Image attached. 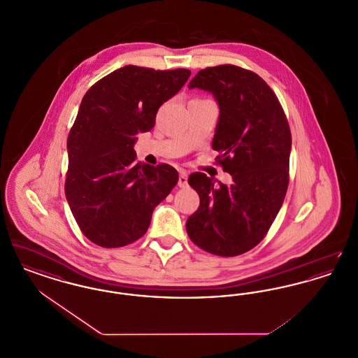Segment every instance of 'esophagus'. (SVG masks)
<instances>
[{
    "label": "esophagus",
    "instance_id": "1",
    "mask_svg": "<svg viewBox=\"0 0 358 358\" xmlns=\"http://www.w3.org/2000/svg\"><path fill=\"white\" fill-rule=\"evenodd\" d=\"M178 187H187V171H180V177H178Z\"/></svg>",
    "mask_w": 358,
    "mask_h": 358
}]
</instances>
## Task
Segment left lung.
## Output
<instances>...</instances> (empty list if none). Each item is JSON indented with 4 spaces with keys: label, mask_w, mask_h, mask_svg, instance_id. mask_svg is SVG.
<instances>
[{
    "label": "left lung",
    "mask_w": 358,
    "mask_h": 358,
    "mask_svg": "<svg viewBox=\"0 0 358 358\" xmlns=\"http://www.w3.org/2000/svg\"><path fill=\"white\" fill-rule=\"evenodd\" d=\"M213 94L220 117L212 149L216 162L232 176L227 187L205 173L189 176L200 196L187 220L190 240L209 254L238 256L264 236L289 187L291 131L283 107L257 73L234 64L197 72L189 88Z\"/></svg>",
    "instance_id": "8db88e82"
}]
</instances>
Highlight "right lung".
<instances>
[{"instance_id":"1","label":"right lung","mask_w":358,"mask_h":358,"mask_svg":"<svg viewBox=\"0 0 358 358\" xmlns=\"http://www.w3.org/2000/svg\"><path fill=\"white\" fill-rule=\"evenodd\" d=\"M190 71L126 66L85 92L67 139L66 197L85 238L118 248L142 238L153 209L178 182L168 165L136 161V134L150 131L161 104Z\"/></svg>"}]
</instances>
